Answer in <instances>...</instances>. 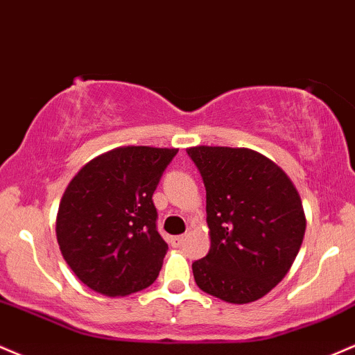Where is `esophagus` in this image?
<instances>
[{
	"instance_id": "1",
	"label": "esophagus",
	"mask_w": 355,
	"mask_h": 355,
	"mask_svg": "<svg viewBox=\"0 0 355 355\" xmlns=\"http://www.w3.org/2000/svg\"><path fill=\"white\" fill-rule=\"evenodd\" d=\"M182 241H184V236H173V238H171V245H173L174 248H179V246L182 245Z\"/></svg>"
}]
</instances>
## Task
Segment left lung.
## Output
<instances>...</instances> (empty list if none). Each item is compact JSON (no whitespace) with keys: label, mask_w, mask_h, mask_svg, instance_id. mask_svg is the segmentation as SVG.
Wrapping results in <instances>:
<instances>
[{"label":"left lung","mask_w":355,"mask_h":355,"mask_svg":"<svg viewBox=\"0 0 355 355\" xmlns=\"http://www.w3.org/2000/svg\"><path fill=\"white\" fill-rule=\"evenodd\" d=\"M206 188L211 248L193 263L202 292L230 304L261 298L282 282L300 250L305 214L288 176L252 149L186 150Z\"/></svg>","instance_id":"1"}]
</instances>
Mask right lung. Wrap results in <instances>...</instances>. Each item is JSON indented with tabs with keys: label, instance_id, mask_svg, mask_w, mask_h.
<instances>
[{
	"label": "right lung",
	"instance_id": "obj_1",
	"mask_svg": "<svg viewBox=\"0 0 355 355\" xmlns=\"http://www.w3.org/2000/svg\"><path fill=\"white\" fill-rule=\"evenodd\" d=\"M178 149L119 147L95 157L60 201V252L89 288L129 295L154 284L167 253L153 194Z\"/></svg>",
	"mask_w": 355,
	"mask_h": 355
}]
</instances>
